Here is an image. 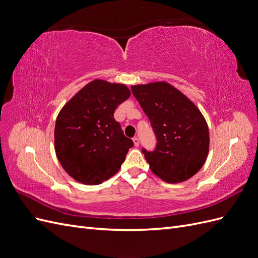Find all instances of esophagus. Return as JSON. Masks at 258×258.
Segmentation results:
<instances>
[{
    "label": "esophagus",
    "mask_w": 258,
    "mask_h": 258,
    "mask_svg": "<svg viewBox=\"0 0 258 258\" xmlns=\"http://www.w3.org/2000/svg\"><path fill=\"white\" fill-rule=\"evenodd\" d=\"M132 141H134V144H135L136 146H139V144H140V141H139V139H138L137 137H135L134 139H132Z\"/></svg>",
    "instance_id": "esophagus-1"
}]
</instances>
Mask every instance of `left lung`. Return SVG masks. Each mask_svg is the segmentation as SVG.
I'll return each instance as SVG.
<instances>
[{"instance_id":"8db88e82","label":"left lung","mask_w":258,"mask_h":258,"mask_svg":"<svg viewBox=\"0 0 258 258\" xmlns=\"http://www.w3.org/2000/svg\"><path fill=\"white\" fill-rule=\"evenodd\" d=\"M157 138L155 152L143 150L152 172L169 184L181 183L205 165L209 127L198 106L167 82L131 86Z\"/></svg>"}]
</instances>
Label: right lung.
Segmentation results:
<instances>
[{"label": "right lung", "instance_id": "right-lung-1", "mask_svg": "<svg viewBox=\"0 0 258 258\" xmlns=\"http://www.w3.org/2000/svg\"><path fill=\"white\" fill-rule=\"evenodd\" d=\"M130 95L124 84L96 79L60 110L54 124V151L75 181L98 185L119 171L134 142L123 136L114 112Z\"/></svg>", "mask_w": 258, "mask_h": 258}]
</instances>
